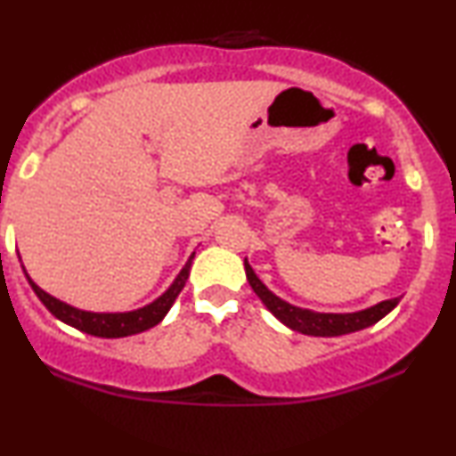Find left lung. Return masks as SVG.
I'll return each mask as SVG.
<instances>
[{
	"label": "left lung",
	"instance_id": "1",
	"mask_svg": "<svg viewBox=\"0 0 456 456\" xmlns=\"http://www.w3.org/2000/svg\"><path fill=\"white\" fill-rule=\"evenodd\" d=\"M244 267H246V278H248L252 290L259 295L261 301L270 308L272 314L276 316L278 321H282L284 325L293 329V331L305 333V336L329 338V336H344V333L359 331V329L376 325L380 318H385L388 312L399 304V297L387 299V301H380V304L371 305V308L367 310L353 312V314H321V312L301 310L287 304V301H282L281 297H276V295H273L272 290L259 281V278H256V273L252 272L248 261H244Z\"/></svg>",
	"mask_w": 456,
	"mask_h": 456
}]
</instances>
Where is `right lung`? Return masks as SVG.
Returning <instances> with one entry per match:
<instances>
[{
	"instance_id": "right-lung-1",
	"label": "right lung",
	"mask_w": 456,
	"mask_h": 456,
	"mask_svg": "<svg viewBox=\"0 0 456 456\" xmlns=\"http://www.w3.org/2000/svg\"><path fill=\"white\" fill-rule=\"evenodd\" d=\"M195 256V255H193ZM191 256L189 263L184 265V270L178 273L172 287H169L166 293L161 295L157 301L144 305V308L134 310V312H120V314H97V312H85V310H76L71 305L63 304V301L54 299L53 295H48L46 290H42L37 284L27 276L31 289L36 290V295L40 297V301L46 305L48 312L53 316H57L59 321L68 322V325L76 327L78 331L89 333V336H97V338H125V336H135V333L146 331V329L159 325L163 321V316L167 314V310L172 308L175 297L180 295V290L184 289L186 281H189L191 273Z\"/></svg>"
}]
</instances>
